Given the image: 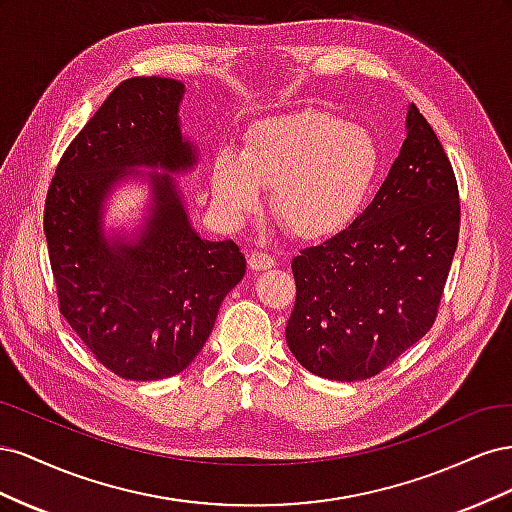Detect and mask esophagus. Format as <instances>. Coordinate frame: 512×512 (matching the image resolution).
I'll return each mask as SVG.
<instances>
[{
  "instance_id": "esophagus-1",
  "label": "esophagus",
  "mask_w": 512,
  "mask_h": 512,
  "mask_svg": "<svg viewBox=\"0 0 512 512\" xmlns=\"http://www.w3.org/2000/svg\"><path fill=\"white\" fill-rule=\"evenodd\" d=\"M247 262H250V267L254 271H265V269H271L275 265V258L271 254H265V252H252L250 258H247Z\"/></svg>"
}]
</instances>
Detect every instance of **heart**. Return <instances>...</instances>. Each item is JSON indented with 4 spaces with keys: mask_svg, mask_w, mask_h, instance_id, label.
<instances>
[{
    "mask_svg": "<svg viewBox=\"0 0 512 512\" xmlns=\"http://www.w3.org/2000/svg\"><path fill=\"white\" fill-rule=\"evenodd\" d=\"M380 149L365 128L331 113L305 111L260 123L241 153L222 149L211 168L213 200L232 224L271 209L294 237L318 241L342 232L374 188Z\"/></svg>",
    "mask_w": 512,
    "mask_h": 512,
    "instance_id": "1",
    "label": "heart"
}]
</instances>
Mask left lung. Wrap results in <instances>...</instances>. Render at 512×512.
<instances>
[{
  "label": "left lung",
  "instance_id": "left-lung-1",
  "mask_svg": "<svg viewBox=\"0 0 512 512\" xmlns=\"http://www.w3.org/2000/svg\"><path fill=\"white\" fill-rule=\"evenodd\" d=\"M453 166L414 104L389 177L346 230L292 260L286 324L307 371L356 382L380 374L433 327L459 239Z\"/></svg>",
  "mask_w": 512,
  "mask_h": 512
}]
</instances>
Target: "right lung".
Returning a JSON list of instances; mask_svg holds the SVG:
<instances>
[{"mask_svg":"<svg viewBox=\"0 0 512 512\" xmlns=\"http://www.w3.org/2000/svg\"><path fill=\"white\" fill-rule=\"evenodd\" d=\"M183 91L162 76L117 85L61 156L44 205L59 312L96 361L136 382L188 367L245 275L235 241L192 228L170 177L198 160L179 126ZM136 167L154 170L146 222L132 240L106 238L103 200Z\"/></svg>","mask_w":512,"mask_h":512,"instance_id":"obj_1","label":"right lung"}]
</instances>
